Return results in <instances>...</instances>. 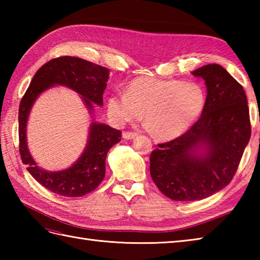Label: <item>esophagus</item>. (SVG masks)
<instances>
[{
  "label": "esophagus",
  "instance_id": "1",
  "mask_svg": "<svg viewBox=\"0 0 260 260\" xmlns=\"http://www.w3.org/2000/svg\"><path fill=\"white\" fill-rule=\"evenodd\" d=\"M136 136H137V133H135V132H124V133H123V137L125 140L135 139Z\"/></svg>",
  "mask_w": 260,
  "mask_h": 260
}]
</instances>
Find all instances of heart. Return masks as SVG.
I'll use <instances>...</instances> for the list:
<instances>
[{
    "instance_id": "obj_1",
    "label": "heart",
    "mask_w": 260,
    "mask_h": 260,
    "mask_svg": "<svg viewBox=\"0 0 260 260\" xmlns=\"http://www.w3.org/2000/svg\"><path fill=\"white\" fill-rule=\"evenodd\" d=\"M206 92L194 82L141 77L131 81L125 93H114L107 101L109 117L123 125L143 114L148 129L161 140L183 134L206 106Z\"/></svg>"
}]
</instances>
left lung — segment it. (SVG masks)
<instances>
[{
  "label": "left lung",
  "instance_id": "left-lung-1",
  "mask_svg": "<svg viewBox=\"0 0 260 260\" xmlns=\"http://www.w3.org/2000/svg\"><path fill=\"white\" fill-rule=\"evenodd\" d=\"M192 75L207 86L201 117L184 134L157 144L150 156L154 183L175 201L202 200L227 186L251 134L247 97L239 82L215 63Z\"/></svg>",
  "mask_w": 260,
  "mask_h": 260
}]
</instances>
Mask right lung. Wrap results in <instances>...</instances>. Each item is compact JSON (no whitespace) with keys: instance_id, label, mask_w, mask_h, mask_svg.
Listing matches in <instances>:
<instances>
[{"instance_id":"add662e5","label":"right lung","mask_w":260,"mask_h":260,"mask_svg":"<svg viewBox=\"0 0 260 260\" xmlns=\"http://www.w3.org/2000/svg\"><path fill=\"white\" fill-rule=\"evenodd\" d=\"M109 69L81 58L63 56L46 62L37 71L19 107V151L27 171L39 183L59 196L82 197L93 191L105 178V161L109 148L120 141L121 132L108 125L92 123L85 152L73 167L47 172L38 167L26 146L25 128L30 109L42 91L54 85L69 87L82 96L88 109L103 105Z\"/></svg>"}]
</instances>
